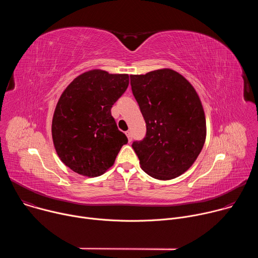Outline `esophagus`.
Returning a JSON list of instances; mask_svg holds the SVG:
<instances>
[{"label": "esophagus", "instance_id": "1", "mask_svg": "<svg viewBox=\"0 0 258 258\" xmlns=\"http://www.w3.org/2000/svg\"><path fill=\"white\" fill-rule=\"evenodd\" d=\"M125 135H126V137H127V139H128V142H132V134H131V132H126L125 133Z\"/></svg>", "mask_w": 258, "mask_h": 258}]
</instances>
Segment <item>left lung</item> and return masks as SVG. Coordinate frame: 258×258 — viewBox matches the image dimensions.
<instances>
[{
	"label": "left lung",
	"instance_id": "8db88e82",
	"mask_svg": "<svg viewBox=\"0 0 258 258\" xmlns=\"http://www.w3.org/2000/svg\"><path fill=\"white\" fill-rule=\"evenodd\" d=\"M131 86L147 126L143 141L132 145L141 168L157 179L179 176L196 161L206 139L196 90L169 68L131 76Z\"/></svg>",
	"mask_w": 258,
	"mask_h": 258
}]
</instances>
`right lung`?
<instances>
[{
    "label": "right lung",
    "instance_id": "add662e5",
    "mask_svg": "<svg viewBox=\"0 0 258 258\" xmlns=\"http://www.w3.org/2000/svg\"><path fill=\"white\" fill-rule=\"evenodd\" d=\"M128 84V75L92 69L63 91L52 119V138L59 158L71 170L95 177L114 164L127 138L117 128L111 108Z\"/></svg>",
    "mask_w": 258,
    "mask_h": 258
}]
</instances>
